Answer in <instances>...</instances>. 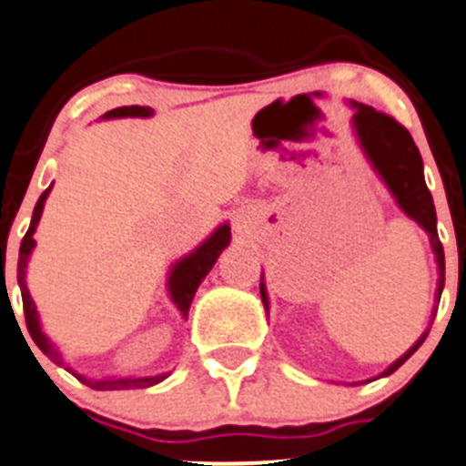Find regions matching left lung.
Wrapping results in <instances>:
<instances>
[{
  "instance_id": "obj_1",
  "label": "left lung",
  "mask_w": 466,
  "mask_h": 466,
  "mask_svg": "<svg viewBox=\"0 0 466 466\" xmlns=\"http://www.w3.org/2000/svg\"><path fill=\"white\" fill-rule=\"evenodd\" d=\"M353 123L355 129H358V137L364 152H367L369 159L373 161L378 173L382 175V179H385V184L390 187V191L396 196L400 209H403L410 218L417 220V223L426 229L428 237H431V246L437 255V266H440V284H437V300H440L441 289H444V246H441L440 237H437V214L435 205H432V196L426 187V179H423L421 155H419L417 146H414L408 129H405L399 120L387 116V113L376 111V108L367 106V104H358ZM259 289L261 300H264V305H268L264 282L259 284ZM428 332H431V328H428L426 332L419 337V341L410 348L408 353L400 360H396L382 376H390V373H394L400 364L408 362V360L417 353V348L426 341Z\"/></svg>"
}]
</instances>
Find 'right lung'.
Masks as SVG:
<instances>
[{
  "instance_id": "right-lung-1",
  "label": "right lung",
  "mask_w": 466,
  "mask_h": 466,
  "mask_svg": "<svg viewBox=\"0 0 466 466\" xmlns=\"http://www.w3.org/2000/svg\"><path fill=\"white\" fill-rule=\"evenodd\" d=\"M123 116H141V118H146V116H152V108L150 106H118V108H111V111L104 113V118H123ZM49 191H52V187H49L47 191H43V196H40L38 202H35L34 218H31L29 229H26L25 238H22V243H20L17 282H20L22 305H25V320H26V329H29L31 339H34L35 346H38L54 364H58V367H66L61 353H58L56 348L52 346V341L45 337L43 329H40L38 311H35V305H34V300H31L29 291H26V282H25L26 259H29L31 250H34V246H35V241H34L35 225H38L40 214H43V205H45V200H47ZM228 243H229V228L228 225H223V228L216 229V232L211 234V237L207 238V241L202 243V246L198 248L193 255L184 257V259L173 268V273H170V282H168L170 296H173L175 305L179 307V311H182L184 316H187L188 309H191V300H193V296H196L198 287H200V282L205 279V275L211 270V266L216 264V259L220 257V252L228 248ZM67 371L72 373V369H67ZM72 376H76V380H81L84 385H88L90 390H97V391L143 390V387H152L166 378V376H150V378H104V380H88V378L79 376V373H72Z\"/></svg>"
}]
</instances>
